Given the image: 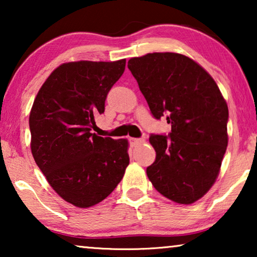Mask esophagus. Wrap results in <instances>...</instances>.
Wrapping results in <instances>:
<instances>
[{"instance_id": "esophagus-1", "label": "esophagus", "mask_w": 257, "mask_h": 257, "mask_svg": "<svg viewBox=\"0 0 257 257\" xmlns=\"http://www.w3.org/2000/svg\"><path fill=\"white\" fill-rule=\"evenodd\" d=\"M130 143H131L132 147H136V146L142 145V144L145 143V140L140 139V138H131V139H130Z\"/></svg>"}]
</instances>
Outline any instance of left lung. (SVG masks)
Segmentation results:
<instances>
[{
	"mask_svg": "<svg viewBox=\"0 0 257 257\" xmlns=\"http://www.w3.org/2000/svg\"><path fill=\"white\" fill-rule=\"evenodd\" d=\"M127 66L152 114H167L172 126L170 137H150L157 158L147 177L165 198L194 203L220 173L228 145L226 100L213 77L185 55L153 52Z\"/></svg>",
	"mask_w": 257,
	"mask_h": 257,
	"instance_id": "left-lung-1",
	"label": "left lung"
}]
</instances>
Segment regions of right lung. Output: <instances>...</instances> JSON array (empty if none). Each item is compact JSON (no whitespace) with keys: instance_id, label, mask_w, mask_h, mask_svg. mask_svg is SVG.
<instances>
[{"instance_id":"add662e5","label":"right lung","mask_w":257,"mask_h":257,"mask_svg":"<svg viewBox=\"0 0 257 257\" xmlns=\"http://www.w3.org/2000/svg\"><path fill=\"white\" fill-rule=\"evenodd\" d=\"M126 59L63 63L41 86L29 115L31 153L52 189L89 208L113 192L130 164L127 139L92 133Z\"/></svg>"}]
</instances>
